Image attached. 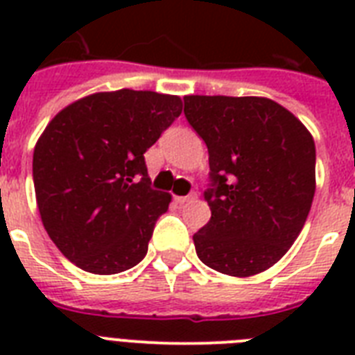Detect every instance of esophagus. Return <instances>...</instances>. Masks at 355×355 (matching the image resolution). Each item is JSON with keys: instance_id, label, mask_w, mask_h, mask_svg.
I'll use <instances>...</instances> for the list:
<instances>
[{"instance_id": "34e87169", "label": "esophagus", "mask_w": 355, "mask_h": 355, "mask_svg": "<svg viewBox=\"0 0 355 355\" xmlns=\"http://www.w3.org/2000/svg\"><path fill=\"white\" fill-rule=\"evenodd\" d=\"M197 195L195 193H189V195H184V197H175V200H177L178 205H184V202H189V200H193Z\"/></svg>"}]
</instances>
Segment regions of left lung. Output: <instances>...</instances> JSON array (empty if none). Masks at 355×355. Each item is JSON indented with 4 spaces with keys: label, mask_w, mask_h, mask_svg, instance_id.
Returning <instances> with one entry per match:
<instances>
[{
    "label": "left lung",
    "mask_w": 355,
    "mask_h": 355,
    "mask_svg": "<svg viewBox=\"0 0 355 355\" xmlns=\"http://www.w3.org/2000/svg\"><path fill=\"white\" fill-rule=\"evenodd\" d=\"M184 114L205 139L210 221L197 256L223 275L263 272L289 250L315 195V141L302 121L267 97L186 96Z\"/></svg>",
    "instance_id": "8db88e82"
}]
</instances>
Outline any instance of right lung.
I'll return each instance as SVG.
<instances>
[{"label":"right lung","instance_id":"right-lung-1","mask_svg":"<svg viewBox=\"0 0 355 355\" xmlns=\"http://www.w3.org/2000/svg\"><path fill=\"white\" fill-rule=\"evenodd\" d=\"M182 112L178 96L97 92L62 108L35 145L42 223L86 272L116 275L147 254L171 195L150 188L144 153Z\"/></svg>","mask_w":355,"mask_h":355}]
</instances>
